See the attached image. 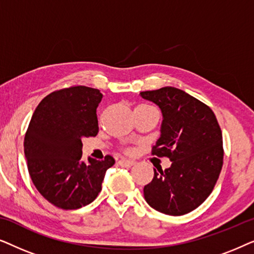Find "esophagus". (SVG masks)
Returning <instances> with one entry per match:
<instances>
[{"label": "esophagus", "mask_w": 254, "mask_h": 254, "mask_svg": "<svg viewBox=\"0 0 254 254\" xmlns=\"http://www.w3.org/2000/svg\"><path fill=\"white\" fill-rule=\"evenodd\" d=\"M119 165L123 166V168H131V166L135 165V162L130 161V159H120Z\"/></svg>", "instance_id": "34e87169"}]
</instances>
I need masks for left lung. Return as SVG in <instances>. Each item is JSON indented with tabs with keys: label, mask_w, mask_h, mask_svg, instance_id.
Returning a JSON list of instances; mask_svg holds the SVG:
<instances>
[{
	"label": "left lung",
	"mask_w": 254,
	"mask_h": 254,
	"mask_svg": "<svg viewBox=\"0 0 254 254\" xmlns=\"http://www.w3.org/2000/svg\"><path fill=\"white\" fill-rule=\"evenodd\" d=\"M161 109V136L152 155L168 157L172 164L154 169V178L144 186V199L159 213L180 216L200 206L209 196L223 165L222 131L206 104L183 90L164 86L140 92Z\"/></svg>",
	"instance_id": "8db88e82"
}]
</instances>
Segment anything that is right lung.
Wrapping results in <instances>:
<instances>
[{
  "label": "right lung",
  "instance_id": "1",
  "mask_svg": "<svg viewBox=\"0 0 254 254\" xmlns=\"http://www.w3.org/2000/svg\"><path fill=\"white\" fill-rule=\"evenodd\" d=\"M98 89L71 86L54 91L39 103L31 118L24 152L31 179L41 195L61 209L91 203L102 190L105 172L116 161H82V138L98 133Z\"/></svg>",
  "mask_w": 254,
  "mask_h": 254
}]
</instances>
